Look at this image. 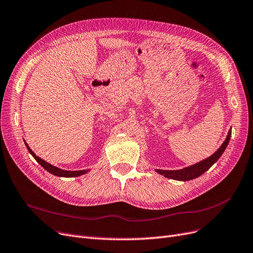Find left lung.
I'll return each instance as SVG.
<instances>
[{"mask_svg": "<svg viewBox=\"0 0 253 253\" xmlns=\"http://www.w3.org/2000/svg\"><path fill=\"white\" fill-rule=\"evenodd\" d=\"M230 136H231V130H229L227 137L225 139V141L222 145L218 148L217 151L211 155V157L207 158L206 160L199 162L197 164H194L192 166L186 167L184 169H180V170H161L158 169L156 170L158 173H160L161 175H164L165 177L171 178V179H176V180H190V179H193L196 178L198 176H200L201 174H204L207 170H209L211 166L214 165V163L219 160V158L221 157V155L224 153L225 148L228 145V142L230 140Z\"/></svg>", "mask_w": 253, "mask_h": 253, "instance_id": "left-lung-1", "label": "left lung"}]
</instances>
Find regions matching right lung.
<instances>
[{"instance_id": "add662e5", "label": "right lung", "mask_w": 253, "mask_h": 253, "mask_svg": "<svg viewBox=\"0 0 253 253\" xmlns=\"http://www.w3.org/2000/svg\"><path fill=\"white\" fill-rule=\"evenodd\" d=\"M25 144H26V146H27V148H28V150H29V153L31 154L33 157H34V159L38 162V163L42 165L46 171H48L49 173H52V174H54V175H56V176H62V177H75V176H80V175H83V174H85V173H87L88 172V170H78V171H68V170H63V169H60V168H58V167H55V166H53V165H50V164H48L47 162H45L44 160H42V159H40L39 157H37L33 151H32V149L29 147V145L25 142Z\"/></svg>"}]
</instances>
